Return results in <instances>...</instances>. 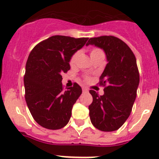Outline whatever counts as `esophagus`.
Listing matches in <instances>:
<instances>
[{
  "label": "esophagus",
  "instance_id": "1",
  "mask_svg": "<svg viewBox=\"0 0 159 159\" xmlns=\"http://www.w3.org/2000/svg\"><path fill=\"white\" fill-rule=\"evenodd\" d=\"M82 91H83V92H84V93H88V88H83Z\"/></svg>",
  "mask_w": 159,
  "mask_h": 159
}]
</instances>
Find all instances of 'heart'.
<instances>
[{
	"instance_id": "b5f03b06",
	"label": "heart",
	"mask_w": 159,
	"mask_h": 159,
	"mask_svg": "<svg viewBox=\"0 0 159 159\" xmlns=\"http://www.w3.org/2000/svg\"><path fill=\"white\" fill-rule=\"evenodd\" d=\"M101 54H103L102 50L99 48H92V50H91V52H90L91 57H95V56H98V55H101ZM78 55H79V52H75L72 55V57H71V60H70V64H71V65H73V64H75V61H76Z\"/></svg>"
}]
</instances>
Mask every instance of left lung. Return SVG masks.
Masks as SVG:
<instances>
[{
	"label": "left lung",
	"mask_w": 159,
	"mask_h": 159,
	"mask_svg": "<svg viewBox=\"0 0 159 159\" xmlns=\"http://www.w3.org/2000/svg\"><path fill=\"white\" fill-rule=\"evenodd\" d=\"M104 51L107 64L100 76L104 94L91 90L93 101L89 106L91 122L102 131H114L130 116L139 84L136 58L127 43L117 37L103 36L90 38L86 45Z\"/></svg>",
	"instance_id": "1"
}]
</instances>
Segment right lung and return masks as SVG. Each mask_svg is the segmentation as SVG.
Returning a JSON list of instances; mask_svg holds the SVG:
<instances>
[{
    "label": "right lung",
    "instance_id": "add662e5",
    "mask_svg": "<svg viewBox=\"0 0 159 159\" xmlns=\"http://www.w3.org/2000/svg\"><path fill=\"white\" fill-rule=\"evenodd\" d=\"M88 38L53 36L35 46L24 76L25 100L35 121L44 128L58 130L69 122L73 105L82 94L77 84L64 91L62 74L70 60Z\"/></svg>",
    "mask_w": 159,
    "mask_h": 159
}]
</instances>
